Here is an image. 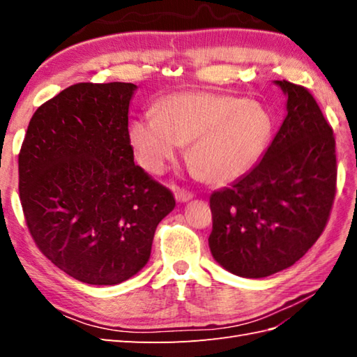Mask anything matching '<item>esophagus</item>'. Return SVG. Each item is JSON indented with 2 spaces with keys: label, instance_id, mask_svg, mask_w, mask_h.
Returning <instances> with one entry per match:
<instances>
[{
  "label": "esophagus",
  "instance_id": "esophagus-1",
  "mask_svg": "<svg viewBox=\"0 0 357 357\" xmlns=\"http://www.w3.org/2000/svg\"><path fill=\"white\" fill-rule=\"evenodd\" d=\"M174 198H176L178 202H187L193 198V195L190 192L183 190V188H176V190H174Z\"/></svg>",
  "mask_w": 357,
  "mask_h": 357
}]
</instances>
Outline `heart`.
I'll return each instance as SVG.
<instances>
[{
    "label": "heart",
    "instance_id": "obj_1",
    "mask_svg": "<svg viewBox=\"0 0 357 357\" xmlns=\"http://www.w3.org/2000/svg\"><path fill=\"white\" fill-rule=\"evenodd\" d=\"M275 132L264 104L213 92L173 93L156 104V113L135 119L128 141L142 169L159 174L190 142L188 162L202 179L227 184L261 161Z\"/></svg>",
    "mask_w": 357,
    "mask_h": 357
}]
</instances>
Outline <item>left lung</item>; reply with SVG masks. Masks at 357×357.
I'll return each mask as SVG.
<instances>
[{
	"label": "left lung",
	"instance_id": "left-lung-1",
	"mask_svg": "<svg viewBox=\"0 0 357 357\" xmlns=\"http://www.w3.org/2000/svg\"><path fill=\"white\" fill-rule=\"evenodd\" d=\"M287 115L275 139L236 183L210 196L215 261L241 278L291 267L327 225L336 193V142L313 95L275 81Z\"/></svg>",
	"mask_w": 357,
	"mask_h": 357
}]
</instances>
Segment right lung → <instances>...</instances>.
<instances>
[{
	"instance_id": "add662e5",
	"label": "right lung",
	"mask_w": 357,
	"mask_h": 357,
	"mask_svg": "<svg viewBox=\"0 0 357 357\" xmlns=\"http://www.w3.org/2000/svg\"><path fill=\"white\" fill-rule=\"evenodd\" d=\"M132 82H79L38 107L18 156L20 199L38 248L67 275L116 285L150 259L170 190L133 162Z\"/></svg>"
}]
</instances>
